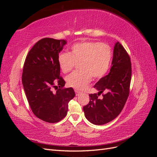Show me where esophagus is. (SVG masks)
<instances>
[{
    "instance_id": "esophagus-1",
    "label": "esophagus",
    "mask_w": 157,
    "mask_h": 157,
    "mask_svg": "<svg viewBox=\"0 0 157 157\" xmlns=\"http://www.w3.org/2000/svg\"><path fill=\"white\" fill-rule=\"evenodd\" d=\"M75 94H76V96H79V95L81 94V92H80V91H78V90H75Z\"/></svg>"
}]
</instances>
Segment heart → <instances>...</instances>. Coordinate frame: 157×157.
<instances>
[{
	"instance_id": "b5f03b06",
	"label": "heart",
	"mask_w": 157,
	"mask_h": 157,
	"mask_svg": "<svg viewBox=\"0 0 157 157\" xmlns=\"http://www.w3.org/2000/svg\"><path fill=\"white\" fill-rule=\"evenodd\" d=\"M110 47L100 42L84 41L73 44L69 53L61 52L58 56L59 67L63 73H68L78 64L80 71H75L66 78L68 86L83 90L91 82L92 77L99 79L105 75L112 60Z\"/></svg>"
}]
</instances>
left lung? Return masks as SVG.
I'll return each mask as SVG.
<instances>
[{
	"label": "left lung",
	"instance_id": "obj_1",
	"mask_svg": "<svg viewBox=\"0 0 157 157\" xmlns=\"http://www.w3.org/2000/svg\"><path fill=\"white\" fill-rule=\"evenodd\" d=\"M132 66L129 55L119 42L115 43L110 72L94 85L98 94H89L90 101L83 107L85 117L96 125L105 124L119 115L129 96ZM107 93L102 99L98 96Z\"/></svg>",
	"mask_w": 157,
	"mask_h": 157
}]
</instances>
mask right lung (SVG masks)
I'll return each instance as SVG.
<instances>
[{"mask_svg":"<svg viewBox=\"0 0 157 157\" xmlns=\"http://www.w3.org/2000/svg\"><path fill=\"white\" fill-rule=\"evenodd\" d=\"M67 44L65 40L44 38L28 53L23 65L22 83L34 115L42 121L56 123L67 115L68 103L75 93L73 88H63L58 56ZM57 90L53 92L52 88Z\"/></svg>","mask_w":157,"mask_h":157,"instance_id":"add662e5","label":"right lung"}]
</instances>
